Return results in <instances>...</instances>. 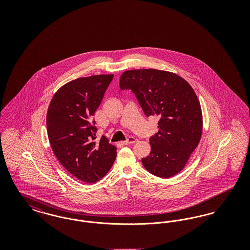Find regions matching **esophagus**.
<instances>
[{"mask_svg":"<svg viewBox=\"0 0 250 250\" xmlns=\"http://www.w3.org/2000/svg\"><path fill=\"white\" fill-rule=\"evenodd\" d=\"M136 142H137V139H136V138H134V137H129L126 141L123 142L122 144H123V145H128V144H133V143H135Z\"/></svg>","mask_w":250,"mask_h":250,"instance_id":"1","label":"esophagus"}]
</instances>
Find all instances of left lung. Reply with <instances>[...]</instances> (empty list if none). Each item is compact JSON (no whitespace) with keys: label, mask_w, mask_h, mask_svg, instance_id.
Instances as JSON below:
<instances>
[{"label":"left lung","mask_w":250,"mask_h":250,"mask_svg":"<svg viewBox=\"0 0 250 250\" xmlns=\"http://www.w3.org/2000/svg\"><path fill=\"white\" fill-rule=\"evenodd\" d=\"M121 90H131L144 114L158 116V132L149 141L151 153L142 159L152 174L169 178L180 172L201 141V104L189 83L171 72L135 69L124 72Z\"/></svg>","instance_id":"left-lung-1"}]
</instances>
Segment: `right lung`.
Listing matches in <instances>:
<instances>
[{
	"label": "right lung",
	"instance_id": "add662e5",
	"mask_svg": "<svg viewBox=\"0 0 250 250\" xmlns=\"http://www.w3.org/2000/svg\"><path fill=\"white\" fill-rule=\"evenodd\" d=\"M113 75H95L62 86L47 113V130L52 151L63 167L85 183L107 174L116 158V147L102 136L96 141L93 116Z\"/></svg>",
	"mask_w": 250,
	"mask_h": 250
}]
</instances>
